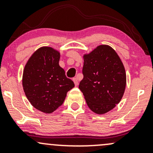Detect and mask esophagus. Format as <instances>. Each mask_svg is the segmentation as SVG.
Wrapping results in <instances>:
<instances>
[{"label": "esophagus", "instance_id": "obj_1", "mask_svg": "<svg viewBox=\"0 0 153 153\" xmlns=\"http://www.w3.org/2000/svg\"><path fill=\"white\" fill-rule=\"evenodd\" d=\"M73 82H74L75 86H77V85H78V79H77V78H74L73 79Z\"/></svg>", "mask_w": 153, "mask_h": 153}]
</instances>
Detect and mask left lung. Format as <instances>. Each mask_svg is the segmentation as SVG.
Masks as SVG:
<instances>
[{
	"label": "left lung",
	"instance_id": "1",
	"mask_svg": "<svg viewBox=\"0 0 153 153\" xmlns=\"http://www.w3.org/2000/svg\"><path fill=\"white\" fill-rule=\"evenodd\" d=\"M83 59V78L79 88L91 110L103 114L113 109L124 95V65L117 52L108 45H100Z\"/></svg>",
	"mask_w": 153,
	"mask_h": 153
}]
</instances>
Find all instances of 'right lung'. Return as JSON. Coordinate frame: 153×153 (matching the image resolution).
Here are the masks:
<instances>
[{"instance_id": "add662e5", "label": "right lung", "mask_w": 153, "mask_h": 153, "mask_svg": "<svg viewBox=\"0 0 153 153\" xmlns=\"http://www.w3.org/2000/svg\"><path fill=\"white\" fill-rule=\"evenodd\" d=\"M59 53L51 47L37 50L28 60L23 73V88L34 108L47 114L64 102L67 93L75 86L59 65Z\"/></svg>"}]
</instances>
